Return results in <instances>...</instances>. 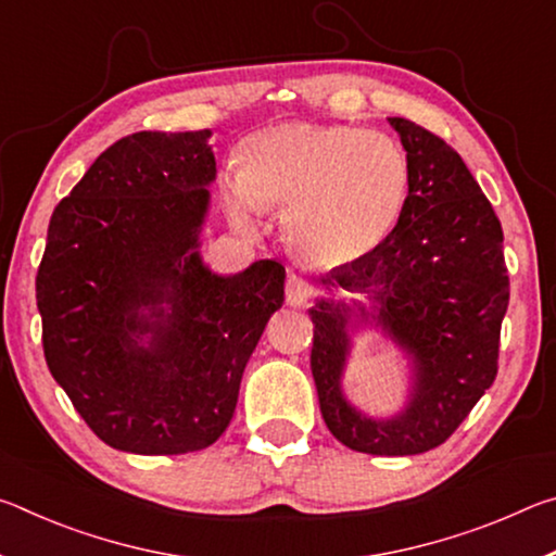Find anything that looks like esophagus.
I'll list each match as a JSON object with an SVG mask.
<instances>
[{
	"mask_svg": "<svg viewBox=\"0 0 556 556\" xmlns=\"http://www.w3.org/2000/svg\"><path fill=\"white\" fill-rule=\"evenodd\" d=\"M314 296V285L306 277L301 275H291L287 277V304L289 306H304L308 304V299Z\"/></svg>",
	"mask_w": 556,
	"mask_h": 556,
	"instance_id": "obj_1",
	"label": "esophagus"
}]
</instances>
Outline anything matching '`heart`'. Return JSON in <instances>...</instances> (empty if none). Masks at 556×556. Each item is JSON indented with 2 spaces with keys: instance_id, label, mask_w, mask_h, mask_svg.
<instances>
[{
  "instance_id": "b5f03b06",
  "label": "heart",
  "mask_w": 556,
  "mask_h": 556,
  "mask_svg": "<svg viewBox=\"0 0 556 556\" xmlns=\"http://www.w3.org/2000/svg\"><path fill=\"white\" fill-rule=\"evenodd\" d=\"M409 191V156L390 135L281 122L240 144L238 174L225 176L220 199L242 228H257L265 211L287 213L291 248L316 265L341 267L392 238Z\"/></svg>"
}]
</instances>
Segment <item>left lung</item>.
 Returning <instances> with one entry per match:
<instances>
[{
  "mask_svg": "<svg viewBox=\"0 0 556 556\" xmlns=\"http://www.w3.org/2000/svg\"><path fill=\"white\" fill-rule=\"evenodd\" d=\"M412 164L407 208L370 257L326 271L328 296L308 308L312 372L326 427L348 448L412 456L454 434L497 375L501 324L510 301L503 228L464 159L444 139L390 117ZM361 293L368 305L338 300ZM375 327L408 357V404L370 418L342 392L352 336Z\"/></svg>",
  "mask_w": 556,
  "mask_h": 556,
  "instance_id": "left-lung-1",
  "label": "left lung"
}]
</instances>
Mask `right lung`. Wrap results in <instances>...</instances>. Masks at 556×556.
<instances>
[{
  "label": "right lung",
  "instance_id": "obj_1",
  "mask_svg": "<svg viewBox=\"0 0 556 556\" xmlns=\"http://www.w3.org/2000/svg\"><path fill=\"white\" fill-rule=\"evenodd\" d=\"M211 135L122 137L49 223L36 275L46 363L86 425L129 454L211 446L285 301L277 260L215 275L201 257Z\"/></svg>",
  "mask_w": 556,
  "mask_h": 556
}]
</instances>
